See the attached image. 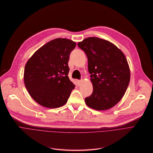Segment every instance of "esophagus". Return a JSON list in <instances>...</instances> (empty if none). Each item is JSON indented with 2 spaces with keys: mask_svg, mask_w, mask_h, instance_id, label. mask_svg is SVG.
<instances>
[{
  "mask_svg": "<svg viewBox=\"0 0 153 153\" xmlns=\"http://www.w3.org/2000/svg\"><path fill=\"white\" fill-rule=\"evenodd\" d=\"M81 82H82V80H77V81H76V84H77V85L79 86V85H80V84H81Z\"/></svg>",
  "mask_w": 153,
  "mask_h": 153,
  "instance_id": "34e87169",
  "label": "esophagus"
}]
</instances>
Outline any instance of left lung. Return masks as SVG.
Segmentation results:
<instances>
[{
	"instance_id": "1",
	"label": "left lung",
	"mask_w": 153,
	"mask_h": 153,
	"mask_svg": "<svg viewBox=\"0 0 153 153\" xmlns=\"http://www.w3.org/2000/svg\"><path fill=\"white\" fill-rule=\"evenodd\" d=\"M78 47L88 58L93 92L85 98L90 108L108 109L123 97L130 82V69L120 50L108 40L91 37L79 42Z\"/></svg>"
}]
</instances>
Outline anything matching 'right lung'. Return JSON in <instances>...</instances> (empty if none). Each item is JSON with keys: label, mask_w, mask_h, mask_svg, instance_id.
Returning a JSON list of instances; mask_svg holds the SVG:
<instances>
[{"label": "right lung", "mask_w": 153, "mask_h": 153, "mask_svg": "<svg viewBox=\"0 0 153 153\" xmlns=\"http://www.w3.org/2000/svg\"><path fill=\"white\" fill-rule=\"evenodd\" d=\"M76 45L69 39H55L40 48L27 61L25 84L39 105L56 108L66 103L75 87L68 75L69 55Z\"/></svg>", "instance_id": "add662e5"}]
</instances>
